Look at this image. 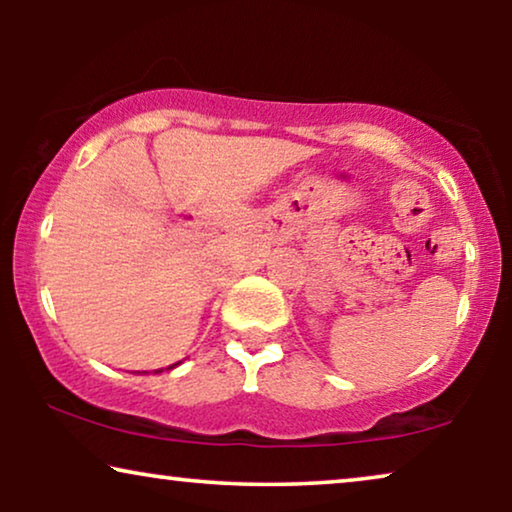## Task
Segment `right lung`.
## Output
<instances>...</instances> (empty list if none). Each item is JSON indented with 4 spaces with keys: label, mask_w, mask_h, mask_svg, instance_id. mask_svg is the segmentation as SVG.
Here are the masks:
<instances>
[{
    "label": "right lung",
    "mask_w": 512,
    "mask_h": 512,
    "mask_svg": "<svg viewBox=\"0 0 512 512\" xmlns=\"http://www.w3.org/2000/svg\"><path fill=\"white\" fill-rule=\"evenodd\" d=\"M174 366H177V363H174ZM174 366H170V368H174ZM156 373H163V368H160V370H156Z\"/></svg>",
    "instance_id": "right-lung-1"
}]
</instances>
